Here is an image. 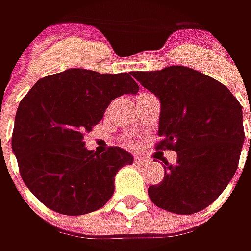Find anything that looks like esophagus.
Returning a JSON list of instances; mask_svg holds the SVG:
<instances>
[{
	"mask_svg": "<svg viewBox=\"0 0 251 251\" xmlns=\"http://www.w3.org/2000/svg\"><path fill=\"white\" fill-rule=\"evenodd\" d=\"M144 163H147V160L144 159V158H141V156H134V165L141 166V165H144Z\"/></svg>",
	"mask_w": 251,
	"mask_h": 251,
	"instance_id": "34e87169",
	"label": "esophagus"
}]
</instances>
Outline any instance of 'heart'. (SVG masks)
I'll return each mask as SVG.
<instances>
[{
  "instance_id": "b5f03b06",
  "label": "heart",
  "mask_w": 251,
  "mask_h": 251,
  "mask_svg": "<svg viewBox=\"0 0 251 251\" xmlns=\"http://www.w3.org/2000/svg\"><path fill=\"white\" fill-rule=\"evenodd\" d=\"M123 142H124L126 145H131V141L130 140H124V141H123Z\"/></svg>"
}]
</instances>
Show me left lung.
Segmentation results:
<instances>
[{
	"label": "left lung",
	"mask_w": 251,
	"mask_h": 251,
	"mask_svg": "<svg viewBox=\"0 0 251 251\" xmlns=\"http://www.w3.org/2000/svg\"><path fill=\"white\" fill-rule=\"evenodd\" d=\"M132 76L160 100L156 150L177 152L160 184L148 188L151 201L181 215L202 211L236 173L245 141L240 103L224 83L181 65Z\"/></svg>",
	"instance_id": "obj_1"
}]
</instances>
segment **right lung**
Listing matches in <instances>:
<instances>
[{
    "label": "right lung",
    "mask_w": 251,
    "mask_h": 251,
    "mask_svg": "<svg viewBox=\"0 0 251 251\" xmlns=\"http://www.w3.org/2000/svg\"><path fill=\"white\" fill-rule=\"evenodd\" d=\"M140 91L128 73L71 68L39 79L15 116L12 151L34 197L63 215L101 208L114 193V176L132 156L120 147L101 155L83 137L103 119L110 101Z\"/></svg>",
    "instance_id": "obj_1"
}]
</instances>
